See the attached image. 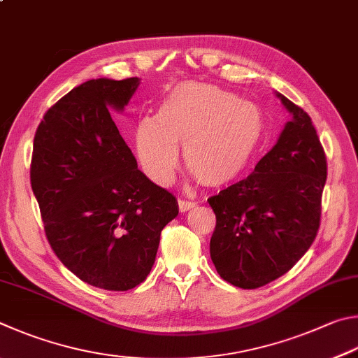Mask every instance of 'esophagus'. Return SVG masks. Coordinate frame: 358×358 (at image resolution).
Returning <instances> with one entry per match:
<instances>
[{
	"mask_svg": "<svg viewBox=\"0 0 358 358\" xmlns=\"http://www.w3.org/2000/svg\"><path fill=\"white\" fill-rule=\"evenodd\" d=\"M194 206H196V201L178 199V208H180V211H181V213H185V211H189V210H192Z\"/></svg>",
	"mask_w": 358,
	"mask_h": 358,
	"instance_id": "34e87169",
	"label": "esophagus"
}]
</instances>
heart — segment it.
<instances>
[{
  "instance_id": "heart-1",
  "label": "heart",
  "mask_w": 358,
  "mask_h": 358,
  "mask_svg": "<svg viewBox=\"0 0 358 358\" xmlns=\"http://www.w3.org/2000/svg\"><path fill=\"white\" fill-rule=\"evenodd\" d=\"M259 108L214 84L186 81L161 103L157 117L136 123L134 150L142 171L157 185L171 183L178 147L194 177L222 186L241 173L262 141Z\"/></svg>"
}]
</instances>
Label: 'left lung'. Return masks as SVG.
<instances>
[{
	"label": "left lung",
	"mask_w": 358,
	"mask_h": 358,
	"mask_svg": "<svg viewBox=\"0 0 358 358\" xmlns=\"http://www.w3.org/2000/svg\"><path fill=\"white\" fill-rule=\"evenodd\" d=\"M292 119L249 177L208 199L216 214L210 253L217 274L255 289L294 266L321 224L326 153L310 115L278 94Z\"/></svg>",
	"instance_id": "left-lung-1"
}]
</instances>
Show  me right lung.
Masks as SVG:
<instances>
[{"mask_svg": "<svg viewBox=\"0 0 358 358\" xmlns=\"http://www.w3.org/2000/svg\"><path fill=\"white\" fill-rule=\"evenodd\" d=\"M138 86V78H100L71 89L45 113L32 147L31 187L51 249L108 291L145 280L161 231L178 214L177 199L139 171L109 113Z\"/></svg>", "mask_w": 358, "mask_h": 358, "instance_id": "add662e5", "label": "right lung"}]
</instances>
